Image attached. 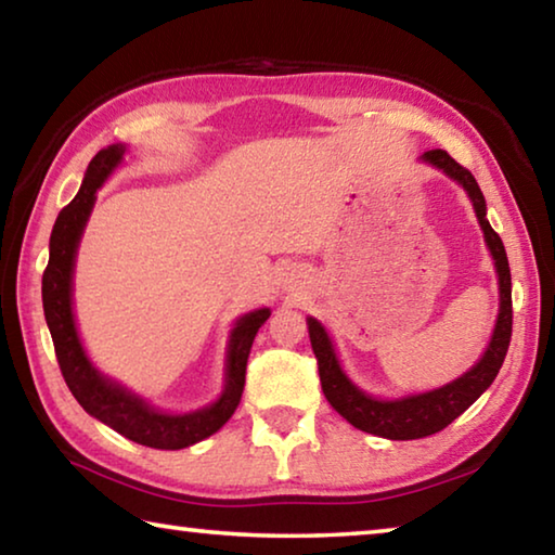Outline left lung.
Segmentation results:
<instances>
[{
    "instance_id": "8db88e82",
    "label": "left lung",
    "mask_w": 555,
    "mask_h": 555,
    "mask_svg": "<svg viewBox=\"0 0 555 555\" xmlns=\"http://www.w3.org/2000/svg\"><path fill=\"white\" fill-rule=\"evenodd\" d=\"M426 164L436 166L446 176L453 178L465 188L480 228L485 232V242L492 251L496 276H500V315H496V325L492 333V340L487 345L485 354L473 370L465 372L463 377L453 379L446 387L426 391V393H413V397L403 399H374L362 389H357L354 384L347 379L340 362H337L335 347L327 337L325 327L308 318V335H311V345L318 360V374H321L323 393L331 401V406L340 413L343 418L350 421L354 428L364 430V434L382 436L389 440H416L434 436L438 430H443L448 424L463 413L465 409L480 399V393L494 382L496 372H500L506 350H509L512 340V274H509V261H506L504 244L500 234L492 230L490 220H487V205L485 195L477 185L475 176L467 171L465 166H460L453 156L443 149H430L424 156Z\"/></svg>"
}]
</instances>
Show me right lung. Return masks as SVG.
<instances>
[{"instance_id": "1", "label": "right lung", "mask_w": 555, "mask_h": 555, "mask_svg": "<svg viewBox=\"0 0 555 555\" xmlns=\"http://www.w3.org/2000/svg\"><path fill=\"white\" fill-rule=\"evenodd\" d=\"M127 146L112 144L102 149L88 164L86 178L75 198L59 212V220L51 232L49 267L43 271V313L53 337L55 357H59L63 379L73 391V397L102 424L115 428L139 446L158 450H181L220 430L228 418L240 406L244 389V372L255 335L269 318V308L244 313L232 327L228 347V372H224V389L220 399L210 406L191 413H164L152 409L137 393L119 387L117 382L92 367L82 343L75 331L73 318V267L78 251L80 234L95 205L98 188L107 181V176L121 164Z\"/></svg>"}]
</instances>
